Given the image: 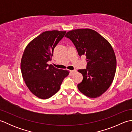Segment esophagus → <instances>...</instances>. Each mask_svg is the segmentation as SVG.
I'll return each instance as SVG.
<instances>
[{"label": "esophagus", "instance_id": "esophagus-1", "mask_svg": "<svg viewBox=\"0 0 132 132\" xmlns=\"http://www.w3.org/2000/svg\"><path fill=\"white\" fill-rule=\"evenodd\" d=\"M77 71V70H70V73L71 74H73L74 72H75Z\"/></svg>", "mask_w": 132, "mask_h": 132}]
</instances>
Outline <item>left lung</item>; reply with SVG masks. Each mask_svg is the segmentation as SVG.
<instances>
[{"mask_svg": "<svg viewBox=\"0 0 132 132\" xmlns=\"http://www.w3.org/2000/svg\"><path fill=\"white\" fill-rule=\"evenodd\" d=\"M81 57L86 56L87 69L78 70L83 75L78 88L85 96L96 98L107 90L116 70V58L110 43L91 29H77L66 33Z\"/></svg>", "mask_w": 132, "mask_h": 132, "instance_id": "obj_1", "label": "left lung"}]
</instances>
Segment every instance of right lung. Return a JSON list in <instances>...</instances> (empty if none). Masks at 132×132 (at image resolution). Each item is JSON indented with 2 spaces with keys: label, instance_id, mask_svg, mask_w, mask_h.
<instances>
[{
  "label": "right lung",
  "instance_id": "1",
  "mask_svg": "<svg viewBox=\"0 0 132 132\" xmlns=\"http://www.w3.org/2000/svg\"><path fill=\"white\" fill-rule=\"evenodd\" d=\"M66 31L48 30L30 42L21 60V71L29 91L42 99L52 97L60 90L69 71L54 68L47 62L52 60L54 47Z\"/></svg>",
  "mask_w": 132,
  "mask_h": 132
}]
</instances>
